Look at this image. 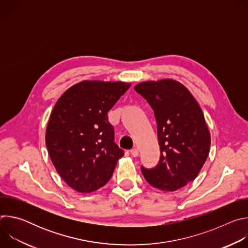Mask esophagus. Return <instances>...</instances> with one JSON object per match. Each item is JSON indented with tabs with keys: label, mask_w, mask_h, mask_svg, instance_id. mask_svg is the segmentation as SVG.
Returning a JSON list of instances; mask_svg holds the SVG:
<instances>
[{
	"label": "esophagus",
	"mask_w": 248,
	"mask_h": 248,
	"mask_svg": "<svg viewBox=\"0 0 248 248\" xmlns=\"http://www.w3.org/2000/svg\"><path fill=\"white\" fill-rule=\"evenodd\" d=\"M130 154H131L132 157H137L138 154H139V152H138L137 148H132V149L130 150Z\"/></svg>",
	"instance_id": "34e87169"
}]
</instances>
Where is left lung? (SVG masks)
Wrapping results in <instances>:
<instances>
[{
  "label": "left lung",
  "instance_id": "left-lung-1",
  "mask_svg": "<svg viewBox=\"0 0 248 248\" xmlns=\"http://www.w3.org/2000/svg\"><path fill=\"white\" fill-rule=\"evenodd\" d=\"M135 91L154 111L160 145L156 167H141L145 180L163 191H175L198 175L210 151L211 137L199 104L179 81L140 82Z\"/></svg>",
  "mask_w": 248,
  "mask_h": 248
}]
</instances>
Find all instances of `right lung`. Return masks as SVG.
<instances>
[{
    "label": "right lung",
    "instance_id": "1",
    "mask_svg": "<svg viewBox=\"0 0 248 248\" xmlns=\"http://www.w3.org/2000/svg\"><path fill=\"white\" fill-rule=\"evenodd\" d=\"M130 85L84 80L57 101L45 140L52 163L69 187L89 193L112 178L124 150L115 143L108 112Z\"/></svg>",
    "mask_w": 248,
    "mask_h": 248
}]
</instances>
